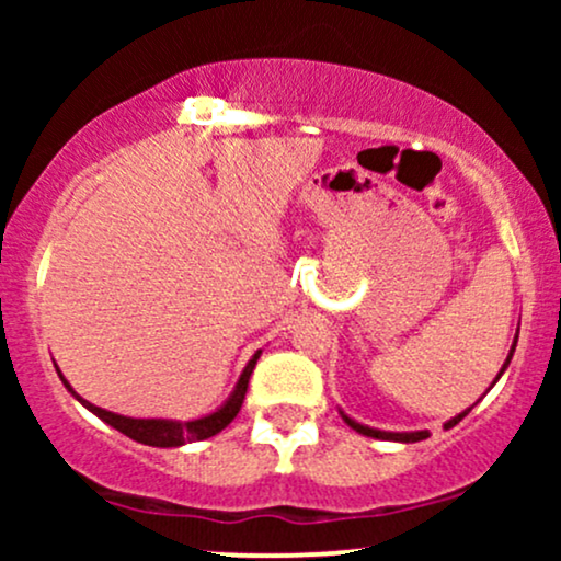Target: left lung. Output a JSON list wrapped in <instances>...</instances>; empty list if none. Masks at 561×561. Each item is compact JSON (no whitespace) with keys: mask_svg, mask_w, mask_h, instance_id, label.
<instances>
[{"mask_svg":"<svg viewBox=\"0 0 561 561\" xmlns=\"http://www.w3.org/2000/svg\"><path fill=\"white\" fill-rule=\"evenodd\" d=\"M514 347H517V337H514V343H512V351H508V356H506L504 366H501L499 377L504 375V371H506V366H508V362H512V356H514ZM499 377L493 379V385L499 382ZM493 385H491V388H493ZM491 388H488V390H491ZM467 411H469V409H467ZM467 411H461V414H456L454 420H448V422H446V427H454V424H459V422L465 420V416H467ZM340 416H343L347 427H353V430H356V433H362V435H366V437H377V440H396V443H420V440H424V437H427V430H416V433H385V430L366 427V424L356 422V420H351V416H347L345 411H340Z\"/></svg>","mask_w":561,"mask_h":561,"instance_id":"8db88e82","label":"left lung"}]
</instances>
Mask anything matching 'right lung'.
<instances>
[{"label":"right lung","mask_w":561,"mask_h":561,"mask_svg":"<svg viewBox=\"0 0 561 561\" xmlns=\"http://www.w3.org/2000/svg\"><path fill=\"white\" fill-rule=\"evenodd\" d=\"M261 358V351H255V356L250 358L248 366L242 369L240 379H237L234 390H231V396L218 405L216 411H210V414L199 416V420H190V422H176V420H134V416H124V414H113V411L107 409H100V405L83 401V398L76 392L73 388L68 385V379L62 377V371L57 369V375H60L62 385H66L70 396L79 401L83 409L92 411L94 416H100L102 422L111 424V427L118 430V433H124L126 437H131V440L137 443H145V446H156V448H179L184 446V443H197V440H205V437H214L221 433L227 424L234 420L237 414H240L242 409V401H244V392H248V382H250V375H253L255 364H259Z\"/></svg>","instance_id":"add662e5"}]
</instances>
